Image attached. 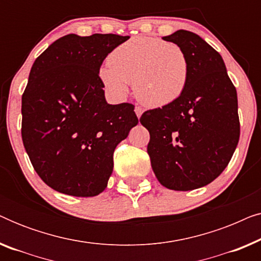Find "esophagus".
<instances>
[{"label": "esophagus", "mask_w": 261, "mask_h": 261, "mask_svg": "<svg viewBox=\"0 0 261 261\" xmlns=\"http://www.w3.org/2000/svg\"><path fill=\"white\" fill-rule=\"evenodd\" d=\"M135 114H137L138 119H140V116L142 115V113H144V110H142L141 107H135Z\"/></svg>", "instance_id": "1"}]
</instances>
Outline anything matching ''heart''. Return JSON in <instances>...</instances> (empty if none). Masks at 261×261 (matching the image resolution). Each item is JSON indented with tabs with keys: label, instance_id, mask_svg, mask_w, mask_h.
Returning a JSON list of instances; mask_svg holds the SVG:
<instances>
[{
	"label": "heart",
	"instance_id": "heart-1",
	"mask_svg": "<svg viewBox=\"0 0 261 261\" xmlns=\"http://www.w3.org/2000/svg\"><path fill=\"white\" fill-rule=\"evenodd\" d=\"M190 78L187 52L159 38L134 37L110 53L99 70V80L113 97L122 99L132 82L134 94L145 106L162 108L184 94Z\"/></svg>",
	"mask_w": 261,
	"mask_h": 261
}]
</instances>
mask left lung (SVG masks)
<instances>
[{
  "instance_id": "1",
  "label": "left lung",
  "mask_w": 261,
  "mask_h": 261,
  "mask_svg": "<svg viewBox=\"0 0 261 261\" xmlns=\"http://www.w3.org/2000/svg\"><path fill=\"white\" fill-rule=\"evenodd\" d=\"M187 52L190 78L169 106L147 110L140 122L149 132L147 153L160 184L188 191L222 173L240 138L237 89L220 53L192 32L163 38Z\"/></svg>"
}]
</instances>
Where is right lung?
<instances>
[{
    "instance_id": "right-lung-1",
    "label": "right lung",
    "mask_w": 261,
    "mask_h": 261,
    "mask_svg": "<svg viewBox=\"0 0 261 261\" xmlns=\"http://www.w3.org/2000/svg\"><path fill=\"white\" fill-rule=\"evenodd\" d=\"M129 37L67 34L35 59L22 95L23 146L39 177L62 194L105 190L113 154L138 124L130 103L108 105L99 67Z\"/></svg>"
}]
</instances>
